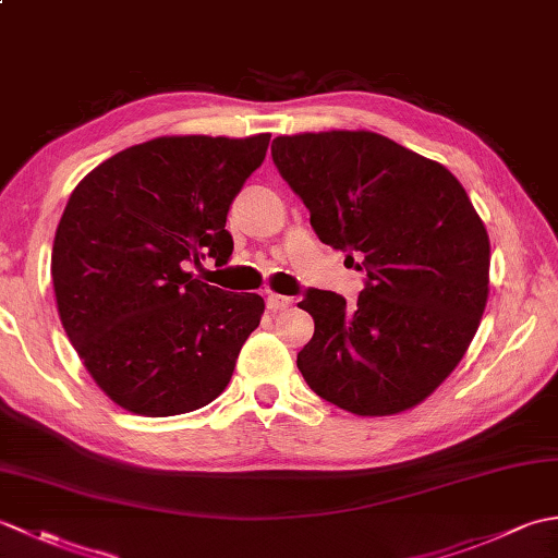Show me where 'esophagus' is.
<instances>
[{
	"instance_id": "obj_1",
	"label": "esophagus",
	"mask_w": 558,
	"mask_h": 558,
	"mask_svg": "<svg viewBox=\"0 0 558 558\" xmlns=\"http://www.w3.org/2000/svg\"><path fill=\"white\" fill-rule=\"evenodd\" d=\"M290 304H292V298H286V294H268L266 298V306L270 312H282L288 310Z\"/></svg>"
}]
</instances>
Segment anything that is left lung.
I'll return each mask as SVG.
<instances>
[{
  "label": "left lung",
  "mask_w": 558,
  "mask_h": 558,
  "mask_svg": "<svg viewBox=\"0 0 558 558\" xmlns=\"http://www.w3.org/2000/svg\"><path fill=\"white\" fill-rule=\"evenodd\" d=\"M270 156L318 240L360 258L354 304L310 288L298 354L318 398L354 414L417 405L456 369L489 294V236L444 165L372 132L278 136Z\"/></svg>",
  "instance_id": "left-lung-1"
}]
</instances>
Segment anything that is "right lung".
I'll return each mask as SVG.
<instances>
[{
	"instance_id": "right-lung-1",
	"label": "right lung",
	"mask_w": 558,
	"mask_h": 558,
	"mask_svg": "<svg viewBox=\"0 0 558 558\" xmlns=\"http://www.w3.org/2000/svg\"><path fill=\"white\" fill-rule=\"evenodd\" d=\"M268 141L153 138L100 162L69 196L52 244L59 318L124 410L170 417L228 386L264 300L206 286L189 268L230 260L225 222Z\"/></svg>"
}]
</instances>
